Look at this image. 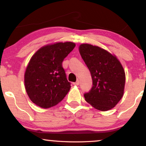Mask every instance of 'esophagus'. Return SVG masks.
<instances>
[{
  "label": "esophagus",
  "mask_w": 146,
  "mask_h": 146,
  "mask_svg": "<svg viewBox=\"0 0 146 146\" xmlns=\"http://www.w3.org/2000/svg\"><path fill=\"white\" fill-rule=\"evenodd\" d=\"M80 84V81L78 80V81H76L75 82L73 83V85H75V86H78V85Z\"/></svg>",
  "instance_id": "obj_1"
}]
</instances>
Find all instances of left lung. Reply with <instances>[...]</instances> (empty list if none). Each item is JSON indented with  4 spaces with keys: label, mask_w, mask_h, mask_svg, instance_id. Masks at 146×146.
I'll use <instances>...</instances> for the list:
<instances>
[{
    "label": "left lung",
    "mask_w": 146,
    "mask_h": 146,
    "mask_svg": "<svg viewBox=\"0 0 146 146\" xmlns=\"http://www.w3.org/2000/svg\"><path fill=\"white\" fill-rule=\"evenodd\" d=\"M79 51L93 80V86L84 94L95 108L106 111L114 108L123 95L125 71L116 56L99 46L82 44Z\"/></svg>",
    "instance_id": "obj_1"
}]
</instances>
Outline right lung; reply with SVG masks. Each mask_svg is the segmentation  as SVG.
I'll list each match as a JSON object with an SVG mask.
<instances>
[{
    "label": "right lung",
    "instance_id": "right-lung-1",
    "mask_svg": "<svg viewBox=\"0 0 146 146\" xmlns=\"http://www.w3.org/2000/svg\"><path fill=\"white\" fill-rule=\"evenodd\" d=\"M75 46L71 42L48 44L31 57L25 73V86L33 103L48 108L64 98L71 83L66 79L62 62Z\"/></svg>",
    "mask_w": 146,
    "mask_h": 146
}]
</instances>
